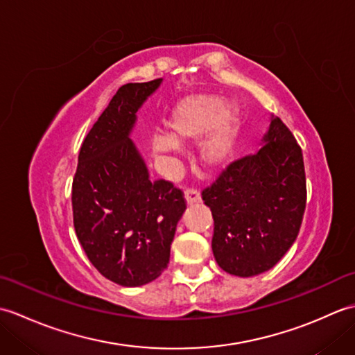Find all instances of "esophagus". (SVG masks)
I'll use <instances>...</instances> for the list:
<instances>
[{
  "label": "esophagus",
  "instance_id": "1",
  "mask_svg": "<svg viewBox=\"0 0 355 355\" xmlns=\"http://www.w3.org/2000/svg\"><path fill=\"white\" fill-rule=\"evenodd\" d=\"M184 200L187 205H195V202L200 201V193L197 189H193V187H191V189H187L184 192Z\"/></svg>",
  "mask_w": 355,
  "mask_h": 355
}]
</instances>
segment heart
Instances as JSON below:
<instances>
[{"mask_svg": "<svg viewBox=\"0 0 355 355\" xmlns=\"http://www.w3.org/2000/svg\"><path fill=\"white\" fill-rule=\"evenodd\" d=\"M168 132L169 135L154 134L149 139L150 153L155 157L175 155L180 143L197 141L207 133L200 146L201 162L209 169H221L235 153L238 122L224 97L192 94L172 110Z\"/></svg>", "mask_w": 355, "mask_h": 355, "instance_id": "obj_1", "label": "heart"}]
</instances>
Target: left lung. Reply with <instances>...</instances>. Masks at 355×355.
Listing matches in <instances>:
<instances>
[{
    "label": "left lung",
    "mask_w": 355,
    "mask_h": 355,
    "mask_svg": "<svg viewBox=\"0 0 355 355\" xmlns=\"http://www.w3.org/2000/svg\"><path fill=\"white\" fill-rule=\"evenodd\" d=\"M261 146L202 191L215 223V259L239 277L261 275L281 261L297 238L306 205L302 149L281 119L271 116Z\"/></svg>",
    "instance_id": "1"
}]
</instances>
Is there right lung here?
<instances>
[{
    "label": "right lung",
    "mask_w": 355,
    "mask_h": 355,
    "mask_svg": "<svg viewBox=\"0 0 355 355\" xmlns=\"http://www.w3.org/2000/svg\"><path fill=\"white\" fill-rule=\"evenodd\" d=\"M163 79L117 89L80 146L73 180V223L89 262L114 284L140 286L168 267L183 192L153 182L131 140L137 111Z\"/></svg>",
    "instance_id": "obj_1"
}]
</instances>
